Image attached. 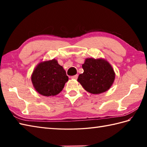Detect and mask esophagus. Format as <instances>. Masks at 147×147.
Returning <instances> with one entry per match:
<instances>
[{"instance_id": "34e87169", "label": "esophagus", "mask_w": 147, "mask_h": 147, "mask_svg": "<svg viewBox=\"0 0 147 147\" xmlns=\"http://www.w3.org/2000/svg\"><path fill=\"white\" fill-rule=\"evenodd\" d=\"M78 74H76V75L71 76V78L74 79V80H76L78 78Z\"/></svg>"}]
</instances>
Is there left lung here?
Returning a JSON list of instances; mask_svg holds the SVG:
<instances>
[{
    "mask_svg": "<svg viewBox=\"0 0 147 147\" xmlns=\"http://www.w3.org/2000/svg\"><path fill=\"white\" fill-rule=\"evenodd\" d=\"M84 70L78 78L86 91L93 94L105 92L111 88L115 79L113 68L107 61L88 58L82 65Z\"/></svg>",
    "mask_w": 147,
    "mask_h": 147,
    "instance_id": "obj_1",
    "label": "left lung"
}]
</instances>
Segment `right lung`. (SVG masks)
Listing matches in <instances>:
<instances>
[{"instance_id": "right-lung-1", "label": "right lung", "mask_w": 147, "mask_h": 147, "mask_svg": "<svg viewBox=\"0 0 147 147\" xmlns=\"http://www.w3.org/2000/svg\"><path fill=\"white\" fill-rule=\"evenodd\" d=\"M68 80L65 70L55 59L40 62L32 75L34 88L40 94L47 96L60 93Z\"/></svg>"}]
</instances>
